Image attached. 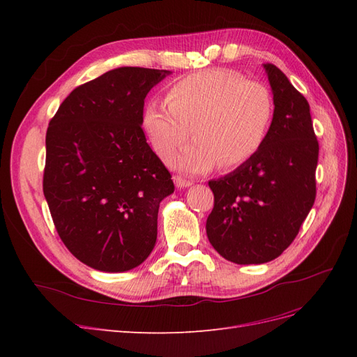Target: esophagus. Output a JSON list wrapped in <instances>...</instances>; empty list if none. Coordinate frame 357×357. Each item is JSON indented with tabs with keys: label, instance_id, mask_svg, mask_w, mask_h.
I'll use <instances>...</instances> for the list:
<instances>
[{
	"label": "esophagus",
	"instance_id": "34e87169",
	"mask_svg": "<svg viewBox=\"0 0 357 357\" xmlns=\"http://www.w3.org/2000/svg\"><path fill=\"white\" fill-rule=\"evenodd\" d=\"M174 183H176V188L178 189H186V188H190L193 183L190 180H185L183 177H174Z\"/></svg>",
	"mask_w": 357,
	"mask_h": 357
}]
</instances>
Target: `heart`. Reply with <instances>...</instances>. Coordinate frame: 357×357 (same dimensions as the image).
Instances as JSON below:
<instances>
[{
	"label": "heart",
	"instance_id": "heart-1",
	"mask_svg": "<svg viewBox=\"0 0 357 357\" xmlns=\"http://www.w3.org/2000/svg\"><path fill=\"white\" fill-rule=\"evenodd\" d=\"M274 119V100L266 86L244 82L229 70H204L177 80L165 95V105L149 101L143 128L155 153L172 167L201 174L220 165L231 169L250 160L262 149Z\"/></svg>",
	"mask_w": 357,
	"mask_h": 357
}]
</instances>
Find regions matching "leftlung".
Wrapping results in <instances>:
<instances>
[{"label": "left lung", "instance_id": "8db88e82", "mask_svg": "<svg viewBox=\"0 0 357 357\" xmlns=\"http://www.w3.org/2000/svg\"><path fill=\"white\" fill-rule=\"evenodd\" d=\"M274 119L262 149L228 176L208 181L214 193L207 236L238 265L278 257L295 240L316 199L319 143L310 105L282 70L264 63Z\"/></svg>", "mask_w": 357, "mask_h": 357}]
</instances>
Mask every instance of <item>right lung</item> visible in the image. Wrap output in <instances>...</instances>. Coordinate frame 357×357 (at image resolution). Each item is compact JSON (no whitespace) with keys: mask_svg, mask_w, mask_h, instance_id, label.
Masks as SVG:
<instances>
[{"mask_svg":"<svg viewBox=\"0 0 357 357\" xmlns=\"http://www.w3.org/2000/svg\"><path fill=\"white\" fill-rule=\"evenodd\" d=\"M171 71L119 67L75 88L46 134L43 192L62 243L104 273L142 265L171 174L142 129L149 91Z\"/></svg>","mask_w":357,"mask_h":357,"instance_id":"add662e5","label":"right lung"}]
</instances>
